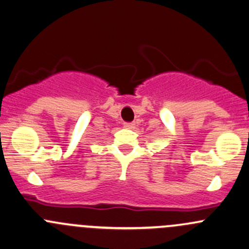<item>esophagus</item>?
Returning a JSON list of instances; mask_svg holds the SVG:
<instances>
[{
    "label": "esophagus",
    "mask_w": 249,
    "mask_h": 249,
    "mask_svg": "<svg viewBox=\"0 0 249 249\" xmlns=\"http://www.w3.org/2000/svg\"><path fill=\"white\" fill-rule=\"evenodd\" d=\"M124 126L126 127V129H133V127H135V123H132V122H125V123H124Z\"/></svg>",
    "instance_id": "1"
}]
</instances>
